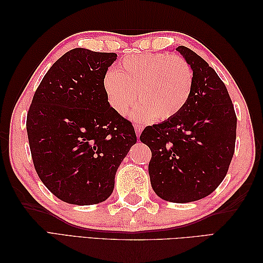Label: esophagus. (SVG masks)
<instances>
[{"instance_id": "esophagus-1", "label": "esophagus", "mask_w": 263, "mask_h": 263, "mask_svg": "<svg viewBox=\"0 0 263 263\" xmlns=\"http://www.w3.org/2000/svg\"><path fill=\"white\" fill-rule=\"evenodd\" d=\"M135 127H136V133H137V137L140 136V133L142 131L143 126L140 124V123H135Z\"/></svg>"}]
</instances>
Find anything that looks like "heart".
I'll use <instances>...</instances> for the list:
<instances>
[{
	"mask_svg": "<svg viewBox=\"0 0 263 263\" xmlns=\"http://www.w3.org/2000/svg\"><path fill=\"white\" fill-rule=\"evenodd\" d=\"M194 73L185 59L170 54L128 57L106 72L103 88L109 106L127 115L139 102L138 120L166 121L185 107L192 95Z\"/></svg>",
	"mask_w": 263,
	"mask_h": 263,
	"instance_id": "heart-1",
	"label": "heart"
}]
</instances>
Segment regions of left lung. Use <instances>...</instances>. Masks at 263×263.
<instances>
[{
	"instance_id": "1",
	"label": "left lung",
	"mask_w": 263,
	"mask_h": 263,
	"mask_svg": "<svg viewBox=\"0 0 263 263\" xmlns=\"http://www.w3.org/2000/svg\"><path fill=\"white\" fill-rule=\"evenodd\" d=\"M194 73L192 95L175 117L147 126L150 183L159 198L186 203L205 198L224 180L235 150L236 114L225 83L205 61L176 47Z\"/></svg>"
}]
</instances>
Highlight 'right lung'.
Segmentation results:
<instances>
[{"label":"right lung","instance_id":"right-lung-1","mask_svg":"<svg viewBox=\"0 0 263 263\" xmlns=\"http://www.w3.org/2000/svg\"><path fill=\"white\" fill-rule=\"evenodd\" d=\"M117 55L74 48L44 76L27 114L37 174L71 204L103 202L115 174L137 142L132 123L110 107L103 79Z\"/></svg>","mask_w":263,"mask_h":263}]
</instances>
